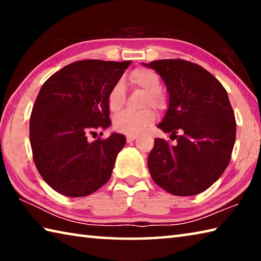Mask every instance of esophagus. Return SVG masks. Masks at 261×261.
Instances as JSON below:
<instances>
[{
	"mask_svg": "<svg viewBox=\"0 0 261 261\" xmlns=\"http://www.w3.org/2000/svg\"><path fill=\"white\" fill-rule=\"evenodd\" d=\"M136 138H137L136 135H127L126 136V141H127V143H131V141H134Z\"/></svg>",
	"mask_w": 261,
	"mask_h": 261,
	"instance_id": "obj_1",
	"label": "esophagus"
}]
</instances>
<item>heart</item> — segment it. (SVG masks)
Wrapping results in <instances>:
<instances>
[{
	"label": "heart",
	"instance_id": "b5f03b06",
	"mask_svg": "<svg viewBox=\"0 0 261 261\" xmlns=\"http://www.w3.org/2000/svg\"><path fill=\"white\" fill-rule=\"evenodd\" d=\"M130 85L145 92L143 107L151 106L156 110H163L167 107V96L160 90L161 79L156 72L147 68H137L129 76ZM125 92L122 83L114 84L108 92L107 105L110 112H118L124 105ZM155 121V114L152 109H143L140 112L118 113L113 118L114 129L125 135H139L151 126Z\"/></svg>",
	"mask_w": 261,
	"mask_h": 261
}]
</instances>
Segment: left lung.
Returning <instances> with one entry per match:
<instances>
[{
	"instance_id": "left-lung-1",
	"label": "left lung",
	"mask_w": 261,
	"mask_h": 261,
	"mask_svg": "<svg viewBox=\"0 0 261 261\" xmlns=\"http://www.w3.org/2000/svg\"><path fill=\"white\" fill-rule=\"evenodd\" d=\"M143 65L155 70L166 84L169 102L158 127L177 141L154 140L147 160L152 178L175 196L205 191L226 170L235 145L236 120L227 91L192 62L159 60Z\"/></svg>"
}]
</instances>
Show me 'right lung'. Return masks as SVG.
<instances>
[{"label":"right lung","instance_id":"add662e5","mask_svg":"<svg viewBox=\"0 0 261 261\" xmlns=\"http://www.w3.org/2000/svg\"><path fill=\"white\" fill-rule=\"evenodd\" d=\"M130 63L73 62L42 85L31 113L30 141L38 171L59 193L85 197L112 176L125 137L112 134L88 143L87 134L112 124L108 92Z\"/></svg>","mask_w":261,"mask_h":261}]
</instances>
